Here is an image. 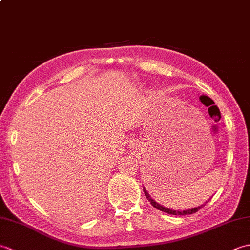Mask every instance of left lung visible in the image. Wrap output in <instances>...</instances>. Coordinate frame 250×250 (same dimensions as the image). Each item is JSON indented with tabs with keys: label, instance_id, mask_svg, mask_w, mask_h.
<instances>
[{
	"label": "left lung",
	"instance_id": "1",
	"mask_svg": "<svg viewBox=\"0 0 250 250\" xmlns=\"http://www.w3.org/2000/svg\"><path fill=\"white\" fill-rule=\"evenodd\" d=\"M143 190H144V193H145V195H146L147 200L150 202V204H151L153 207H155V208H157V209H159V210L163 211V213H167V214H171V215H190V214L196 213V211H198L199 209H201L202 207H203V206L207 203V202H208V201H206L204 204H202V205H200V206H198V207H193V208H190V209H185V210H175V209L167 208V207H164L163 205L159 204L158 202H156L155 200H153V199L151 198V196L149 195V193L147 192L145 188H143Z\"/></svg>",
	"mask_w": 250,
	"mask_h": 250
}]
</instances>
